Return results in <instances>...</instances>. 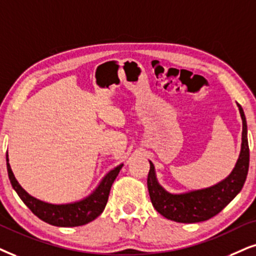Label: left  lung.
<instances>
[{
	"mask_svg": "<svg viewBox=\"0 0 256 256\" xmlns=\"http://www.w3.org/2000/svg\"><path fill=\"white\" fill-rule=\"evenodd\" d=\"M242 119V143L234 169L214 186L184 192H169L157 180L154 166L150 162L148 174V189L154 208L171 221L180 223L202 222L218 215L241 192L249 168V146L247 122L244 110L238 104Z\"/></svg>",
	"mask_w": 256,
	"mask_h": 256,
	"instance_id": "1",
	"label": "left lung"
}]
</instances>
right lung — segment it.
Here are the masks:
<instances>
[{
    "instance_id": "obj_1",
    "label": "right lung",
    "mask_w": 256,
    "mask_h": 256,
    "mask_svg": "<svg viewBox=\"0 0 256 256\" xmlns=\"http://www.w3.org/2000/svg\"><path fill=\"white\" fill-rule=\"evenodd\" d=\"M6 158H7L9 180H10L12 186L14 188L15 192H18V197L22 200V202L38 218L46 223H50L52 226H56V227H78V226H84L98 218L104 212L112 184L117 178L122 166H124L122 163L114 169L110 170L100 180L98 186L88 196L76 200V202L59 203L58 204V203L44 202V200L29 195L20 186V183L18 182L14 174H12L10 164H9L8 152Z\"/></svg>"
}]
</instances>
